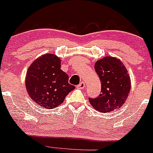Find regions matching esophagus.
<instances>
[{"label":"esophagus","instance_id":"34e87169","mask_svg":"<svg viewBox=\"0 0 153 153\" xmlns=\"http://www.w3.org/2000/svg\"><path fill=\"white\" fill-rule=\"evenodd\" d=\"M85 87V83L84 82H81L79 83V85H78V88H80V89H82V88H84Z\"/></svg>","mask_w":153,"mask_h":153}]
</instances>
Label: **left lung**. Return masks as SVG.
<instances>
[{"instance_id": "8db88e82", "label": "left lung", "mask_w": 153, "mask_h": 153, "mask_svg": "<svg viewBox=\"0 0 153 153\" xmlns=\"http://www.w3.org/2000/svg\"><path fill=\"white\" fill-rule=\"evenodd\" d=\"M94 66L102 82V94L97 98H89L91 106L102 113L119 110L126 102L131 89L127 68L120 59L111 56L97 60Z\"/></svg>"}]
</instances>
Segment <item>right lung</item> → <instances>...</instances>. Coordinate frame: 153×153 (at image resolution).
Returning <instances> with one entry per match:
<instances>
[{"label":"right lung","mask_w":153,"mask_h":153,"mask_svg":"<svg viewBox=\"0 0 153 153\" xmlns=\"http://www.w3.org/2000/svg\"><path fill=\"white\" fill-rule=\"evenodd\" d=\"M61 59L45 53L37 58L26 72V88L29 97L45 109H53L63 102L75 88L68 83V76L60 69Z\"/></svg>","instance_id":"obj_1"}]
</instances>
